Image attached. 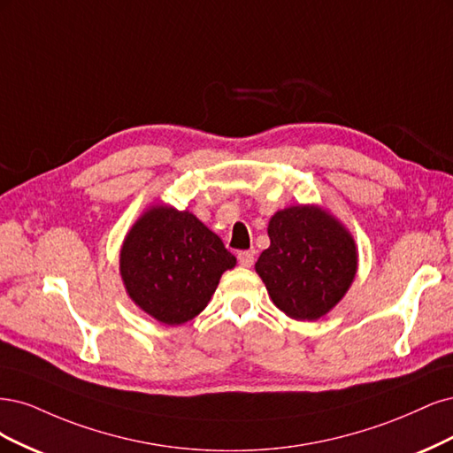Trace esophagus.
Here are the masks:
<instances>
[{"instance_id": "obj_1", "label": "esophagus", "mask_w": 453, "mask_h": 453, "mask_svg": "<svg viewBox=\"0 0 453 453\" xmlns=\"http://www.w3.org/2000/svg\"><path fill=\"white\" fill-rule=\"evenodd\" d=\"M239 264L242 267H252L254 265V257H256V252L254 250H242L239 252Z\"/></svg>"}]
</instances>
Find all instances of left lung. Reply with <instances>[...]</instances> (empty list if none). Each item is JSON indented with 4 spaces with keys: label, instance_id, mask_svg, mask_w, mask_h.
I'll use <instances>...</instances> for the list:
<instances>
[{
    "label": "left lung",
    "instance_id": "obj_1",
    "mask_svg": "<svg viewBox=\"0 0 453 453\" xmlns=\"http://www.w3.org/2000/svg\"><path fill=\"white\" fill-rule=\"evenodd\" d=\"M267 250L256 273L269 297L297 322L331 312L357 273V244L348 227L319 205H291L269 220Z\"/></svg>",
    "mask_w": 453,
    "mask_h": 453
}]
</instances>
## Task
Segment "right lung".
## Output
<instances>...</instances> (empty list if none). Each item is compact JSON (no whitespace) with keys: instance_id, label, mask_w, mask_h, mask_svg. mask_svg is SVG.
<instances>
[{"instance_id":"obj_1","label":"right lung","mask_w":453,"mask_h":453,"mask_svg":"<svg viewBox=\"0 0 453 453\" xmlns=\"http://www.w3.org/2000/svg\"><path fill=\"white\" fill-rule=\"evenodd\" d=\"M120 276L127 297L164 326H182L205 311L237 257L189 211L152 205L126 233Z\"/></svg>"}]
</instances>
